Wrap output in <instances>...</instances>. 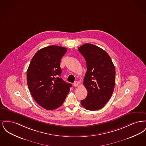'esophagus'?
Returning a JSON list of instances; mask_svg holds the SVG:
<instances>
[{
	"label": "esophagus",
	"instance_id": "obj_1",
	"mask_svg": "<svg viewBox=\"0 0 146 146\" xmlns=\"http://www.w3.org/2000/svg\"><path fill=\"white\" fill-rule=\"evenodd\" d=\"M79 82H77V81H76L74 83H73V85H74V86H75V87H76V86H78V85H79Z\"/></svg>",
	"mask_w": 146,
	"mask_h": 146
}]
</instances>
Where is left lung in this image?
<instances>
[{"mask_svg": "<svg viewBox=\"0 0 146 146\" xmlns=\"http://www.w3.org/2000/svg\"><path fill=\"white\" fill-rule=\"evenodd\" d=\"M78 50L85 58L87 67L83 84L88 95L81 101V104L89 111L100 110L109 101L114 91V64L108 54L95 45L85 44L79 47Z\"/></svg>", "mask_w": 146, "mask_h": 146, "instance_id": "left-lung-1", "label": "left lung"}]
</instances>
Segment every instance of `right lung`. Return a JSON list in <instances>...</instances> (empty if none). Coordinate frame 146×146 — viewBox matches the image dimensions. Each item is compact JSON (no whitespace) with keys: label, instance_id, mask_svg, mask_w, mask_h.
I'll use <instances>...</instances> for the list:
<instances>
[{"label":"right lung","instance_id":"1","mask_svg":"<svg viewBox=\"0 0 146 146\" xmlns=\"http://www.w3.org/2000/svg\"><path fill=\"white\" fill-rule=\"evenodd\" d=\"M67 49L51 45L38 50L27 71L29 90L35 101L47 110L62 106L72 84L60 78V61Z\"/></svg>","mask_w":146,"mask_h":146}]
</instances>
